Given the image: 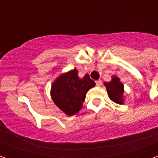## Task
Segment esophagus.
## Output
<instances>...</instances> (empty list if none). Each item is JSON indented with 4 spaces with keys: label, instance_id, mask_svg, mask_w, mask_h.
Listing matches in <instances>:
<instances>
[{
    "label": "esophagus",
    "instance_id": "34e87169",
    "mask_svg": "<svg viewBox=\"0 0 158 158\" xmlns=\"http://www.w3.org/2000/svg\"><path fill=\"white\" fill-rule=\"evenodd\" d=\"M96 84L97 86H101L102 85V80H100L99 79V80H96Z\"/></svg>",
    "mask_w": 158,
    "mask_h": 158
}]
</instances>
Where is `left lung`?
<instances>
[{"label": "left lung", "mask_w": 158, "mask_h": 158, "mask_svg": "<svg viewBox=\"0 0 158 158\" xmlns=\"http://www.w3.org/2000/svg\"><path fill=\"white\" fill-rule=\"evenodd\" d=\"M104 85L106 86L107 94L109 98L113 102L118 104H123V85L120 82V79L117 76H113L112 80L110 82H105Z\"/></svg>", "instance_id": "8db88e82"}]
</instances>
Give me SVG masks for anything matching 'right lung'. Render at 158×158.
<instances>
[{"label":"right lung","mask_w":158,"mask_h":158,"mask_svg":"<svg viewBox=\"0 0 158 158\" xmlns=\"http://www.w3.org/2000/svg\"><path fill=\"white\" fill-rule=\"evenodd\" d=\"M95 85L89 74L80 79L74 69L56 78L52 83L51 96L59 109L68 116H73L82 108L86 93Z\"/></svg>","instance_id":"1"}]
</instances>
